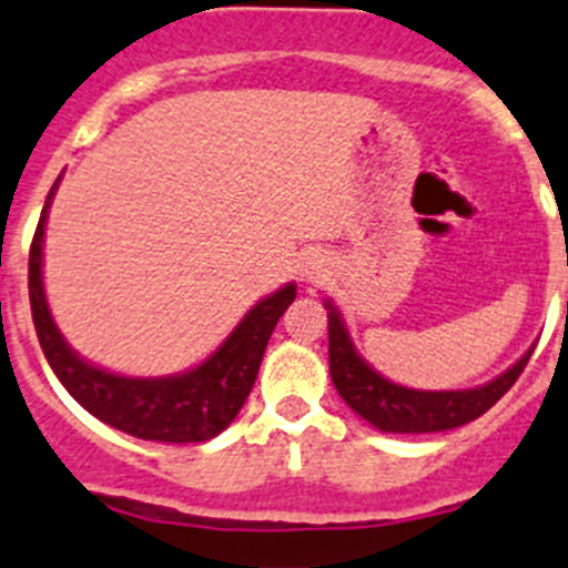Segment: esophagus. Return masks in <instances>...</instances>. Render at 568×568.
Returning a JSON list of instances; mask_svg holds the SVG:
<instances>
[{"instance_id":"1","label":"esophagus","mask_w":568,"mask_h":568,"mask_svg":"<svg viewBox=\"0 0 568 568\" xmlns=\"http://www.w3.org/2000/svg\"><path fill=\"white\" fill-rule=\"evenodd\" d=\"M329 274V257L322 255V252H307L305 257H302L300 263V277L305 280V283L316 285L322 283V280H327Z\"/></svg>"}]
</instances>
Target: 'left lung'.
I'll list each match as a JSON object with an SVG mask.
<instances>
[{
  "mask_svg": "<svg viewBox=\"0 0 568 568\" xmlns=\"http://www.w3.org/2000/svg\"><path fill=\"white\" fill-rule=\"evenodd\" d=\"M327 307V335H329V377L341 399L361 418L383 433H442L475 422L477 416L497 405L505 390L519 379L530 361L532 349L525 352L508 372L494 377L491 383L464 390H418L396 385L374 372L361 352L355 349L333 302Z\"/></svg>",
  "mask_w": 568,
  "mask_h": 568,
  "instance_id": "left-lung-1",
  "label": "left lung"
}]
</instances>
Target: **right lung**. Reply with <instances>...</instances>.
<instances>
[{
    "label": "right lung",
    "instance_id": "right-lung-1",
    "mask_svg": "<svg viewBox=\"0 0 568 568\" xmlns=\"http://www.w3.org/2000/svg\"><path fill=\"white\" fill-rule=\"evenodd\" d=\"M60 178L54 180L30 246V307L38 341L63 388L99 422L126 436L163 444L211 442L227 430L255 385L263 352L280 316L296 300V285L263 296L235 324L224 344L200 366L169 377H124L77 355L60 335L43 291V227Z\"/></svg>",
    "mask_w": 568,
    "mask_h": 568
}]
</instances>
